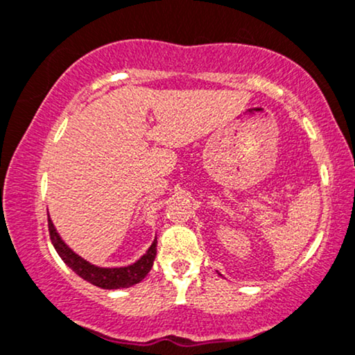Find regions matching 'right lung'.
<instances>
[{
	"instance_id": "1",
	"label": "right lung",
	"mask_w": 355,
	"mask_h": 355,
	"mask_svg": "<svg viewBox=\"0 0 355 355\" xmlns=\"http://www.w3.org/2000/svg\"><path fill=\"white\" fill-rule=\"evenodd\" d=\"M48 227L49 236H51V243L60 254V257L68 264L79 277H83L89 284L101 287V289H124V287H131L135 284H139L143 279L148 276V272L153 268L154 257H156V245L157 239L153 241L149 249L143 256L139 257L132 264L124 266V268H99V266L91 264L81 256H78L73 249L68 248V244L61 239L58 234L56 227H54L51 218L48 214Z\"/></svg>"
}]
</instances>
